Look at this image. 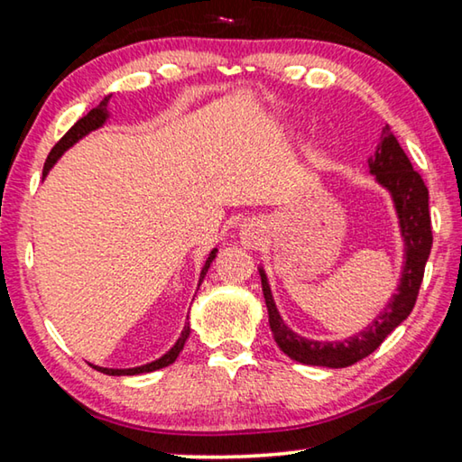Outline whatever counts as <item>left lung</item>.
<instances>
[{
	"instance_id": "8db88e82",
	"label": "left lung",
	"mask_w": 462,
	"mask_h": 462,
	"mask_svg": "<svg viewBox=\"0 0 462 462\" xmlns=\"http://www.w3.org/2000/svg\"><path fill=\"white\" fill-rule=\"evenodd\" d=\"M371 173L385 187L393 198L397 216H400V228L405 242V263L400 287L387 308L374 318V322L358 332L353 338L344 342H318L308 340L289 330L273 301L271 287L264 271L259 269L263 281V295L269 310L271 332L283 353L303 365L330 366V369H344L381 346V342L411 314L416 306L418 291L424 279L426 261L432 248V222H430L428 209V187L418 171H413L408 154L391 134V128L385 126L381 132V143L369 159Z\"/></svg>"
}]
</instances>
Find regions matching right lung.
Here are the masks:
<instances>
[{
  "label": "right lung",
  "mask_w": 462,
  "mask_h": 462,
  "mask_svg": "<svg viewBox=\"0 0 462 462\" xmlns=\"http://www.w3.org/2000/svg\"><path fill=\"white\" fill-rule=\"evenodd\" d=\"M109 97H112V96H107V97L101 99L97 107H93L88 116H83L81 120H77L75 126H73L71 130H69L67 134L62 136L57 144L52 146L49 159H46V162H44V171H42L44 177H46V173H49V171L52 169L54 162L59 161V156L67 151V148H71V146L77 143V140L83 138L85 134H89L91 130L99 128L101 124H104V122L107 120V101H109ZM216 253H217V250L214 248L212 253H209L206 264H203L199 283L203 281V277H206L209 264H212V261L216 259ZM189 332H191V328H189V324H187V326L183 328L181 336H179V340L175 342V346L171 348L165 356H161L159 361H154V363H148V365H143V366H134V369H106V366H93V369H97L99 373H106V374H140V373L159 371V369H162V366H169L171 363H175V358L179 356V353H181L183 346H185V340H187V336H189Z\"/></svg>",
  "instance_id": "add662e5"
}]
</instances>
